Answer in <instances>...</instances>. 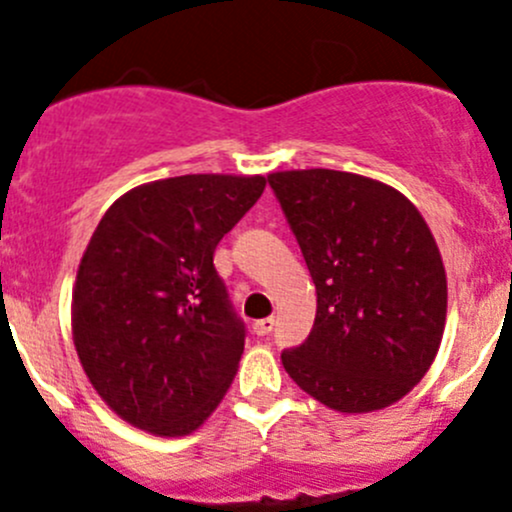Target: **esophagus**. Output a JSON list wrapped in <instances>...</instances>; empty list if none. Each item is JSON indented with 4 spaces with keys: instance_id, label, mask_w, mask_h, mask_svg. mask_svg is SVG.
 <instances>
[{
    "instance_id": "34e87169",
    "label": "esophagus",
    "mask_w": 512,
    "mask_h": 512,
    "mask_svg": "<svg viewBox=\"0 0 512 512\" xmlns=\"http://www.w3.org/2000/svg\"><path fill=\"white\" fill-rule=\"evenodd\" d=\"M273 325H276V320H273V318L256 320V323H254V333L256 335H268L273 330Z\"/></svg>"
}]
</instances>
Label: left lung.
Here are the masks:
<instances>
[{
  "mask_svg": "<svg viewBox=\"0 0 512 512\" xmlns=\"http://www.w3.org/2000/svg\"><path fill=\"white\" fill-rule=\"evenodd\" d=\"M268 184L318 293L308 340L283 350L286 372L342 414L399 402L429 372L446 325L444 261L424 217L352 172H273Z\"/></svg>",
  "mask_w": 512,
  "mask_h": 512,
  "instance_id": "left-lung-1",
  "label": "left lung"
}]
</instances>
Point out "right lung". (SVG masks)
<instances>
[{
	"instance_id": "obj_1",
	"label": "right lung",
	"mask_w": 512,
	"mask_h": 512,
	"mask_svg": "<svg viewBox=\"0 0 512 512\" xmlns=\"http://www.w3.org/2000/svg\"><path fill=\"white\" fill-rule=\"evenodd\" d=\"M266 177L182 175L110 204L78 266L71 330L93 389L120 419L187 436L234 382L244 352L214 249Z\"/></svg>"
}]
</instances>
